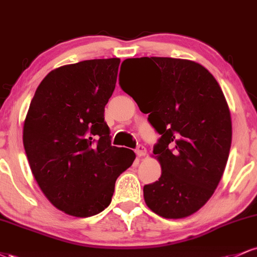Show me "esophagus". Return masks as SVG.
Segmentation results:
<instances>
[{"label": "esophagus", "instance_id": "obj_1", "mask_svg": "<svg viewBox=\"0 0 257 257\" xmlns=\"http://www.w3.org/2000/svg\"><path fill=\"white\" fill-rule=\"evenodd\" d=\"M137 155L139 156V157H143V156L146 155V147L144 145H138L137 147Z\"/></svg>", "mask_w": 257, "mask_h": 257}]
</instances>
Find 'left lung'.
<instances>
[{
    "instance_id": "obj_1",
    "label": "left lung",
    "mask_w": 257,
    "mask_h": 257,
    "mask_svg": "<svg viewBox=\"0 0 257 257\" xmlns=\"http://www.w3.org/2000/svg\"><path fill=\"white\" fill-rule=\"evenodd\" d=\"M145 73L132 96L161 135L153 146L162 167L156 182L144 186L147 206L166 219L190 216L216 190L228 159L232 122L219 83L202 65L185 59L135 58Z\"/></svg>"
}]
</instances>
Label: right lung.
<instances>
[{
    "label": "right lung",
    "instance_id": "right-lung-1",
    "mask_svg": "<svg viewBox=\"0 0 257 257\" xmlns=\"http://www.w3.org/2000/svg\"><path fill=\"white\" fill-rule=\"evenodd\" d=\"M118 58L65 65L43 78L26 114L23 143L38 186L59 210L77 217L110 205L118 176L135 153L111 145L105 106Z\"/></svg>",
    "mask_w": 257,
    "mask_h": 257
}]
</instances>
